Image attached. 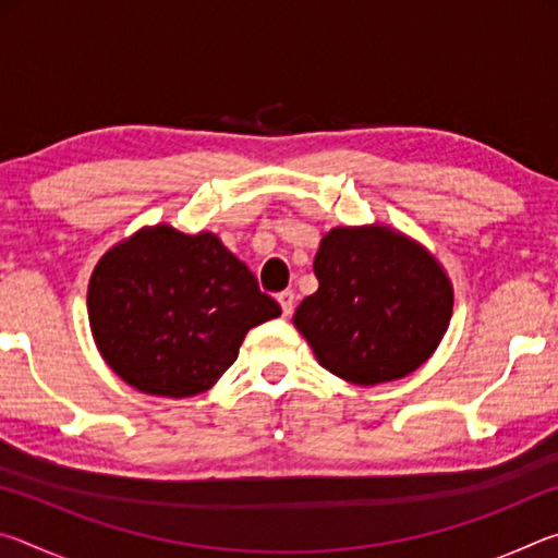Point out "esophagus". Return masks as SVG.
<instances>
[{
  "mask_svg": "<svg viewBox=\"0 0 558 558\" xmlns=\"http://www.w3.org/2000/svg\"><path fill=\"white\" fill-rule=\"evenodd\" d=\"M278 302H280V307H282V315L290 317L292 307H295V292H292V290H282L280 295H278Z\"/></svg>",
  "mask_w": 558,
  "mask_h": 558,
  "instance_id": "obj_1",
  "label": "esophagus"
}]
</instances>
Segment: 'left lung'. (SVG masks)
Masks as SVG:
<instances>
[{"label":"left lung","instance_id":"obj_1","mask_svg":"<svg viewBox=\"0 0 558 558\" xmlns=\"http://www.w3.org/2000/svg\"><path fill=\"white\" fill-rule=\"evenodd\" d=\"M319 288L292 325L327 372L356 386L409 376L452 317V282L426 245L386 223L335 226L315 256Z\"/></svg>","mask_w":558,"mask_h":558}]
</instances>
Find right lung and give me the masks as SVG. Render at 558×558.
Here are the masks:
<instances>
[{
	"label": "right lung",
	"instance_id": "obj_1",
	"mask_svg": "<svg viewBox=\"0 0 558 558\" xmlns=\"http://www.w3.org/2000/svg\"><path fill=\"white\" fill-rule=\"evenodd\" d=\"M280 305L211 231L143 226L102 253L88 282L100 356L132 389L167 399L209 391L241 342Z\"/></svg>",
	"mask_w": 558,
	"mask_h": 558
}]
</instances>
